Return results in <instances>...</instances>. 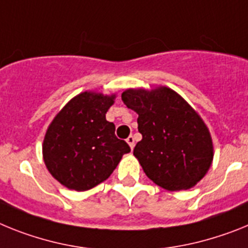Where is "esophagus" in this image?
I'll return each instance as SVG.
<instances>
[{"label": "esophagus", "mask_w": 248, "mask_h": 248, "mask_svg": "<svg viewBox=\"0 0 248 248\" xmlns=\"http://www.w3.org/2000/svg\"><path fill=\"white\" fill-rule=\"evenodd\" d=\"M126 141H127V143H128V145H130V147H131V148L135 147V137H133V136L127 137Z\"/></svg>", "instance_id": "esophagus-1"}]
</instances>
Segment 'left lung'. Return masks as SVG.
<instances>
[{
    "instance_id": "8db88e82",
    "label": "left lung",
    "mask_w": 248,
    "mask_h": 248,
    "mask_svg": "<svg viewBox=\"0 0 248 248\" xmlns=\"http://www.w3.org/2000/svg\"><path fill=\"white\" fill-rule=\"evenodd\" d=\"M122 101L139 115L133 155L156 185L169 191L195 186L214 160L207 126L188 103L169 87L126 90Z\"/></svg>"
}]
</instances>
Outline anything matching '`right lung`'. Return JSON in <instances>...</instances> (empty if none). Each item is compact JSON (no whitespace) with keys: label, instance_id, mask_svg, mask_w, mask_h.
<instances>
[{"label":"right lung","instance_id":"obj_1","mask_svg":"<svg viewBox=\"0 0 248 248\" xmlns=\"http://www.w3.org/2000/svg\"><path fill=\"white\" fill-rule=\"evenodd\" d=\"M115 94L82 92L56 115L45 135L42 154L49 173L75 191H86L111 176L131 151L106 120Z\"/></svg>","mask_w":248,"mask_h":248}]
</instances>
